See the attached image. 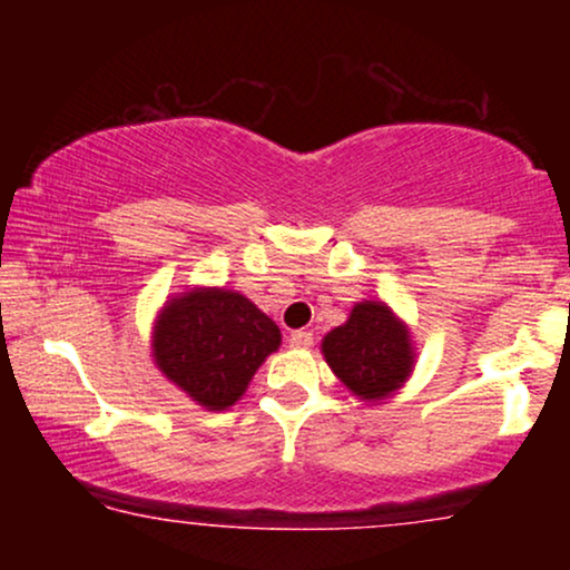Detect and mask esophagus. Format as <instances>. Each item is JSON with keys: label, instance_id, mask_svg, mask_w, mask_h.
Here are the masks:
<instances>
[{"label": "esophagus", "instance_id": "obj_1", "mask_svg": "<svg viewBox=\"0 0 570 570\" xmlns=\"http://www.w3.org/2000/svg\"><path fill=\"white\" fill-rule=\"evenodd\" d=\"M289 345H292V348H311V345H313V335H311V332H305V330L292 332V335H289Z\"/></svg>", "mask_w": 570, "mask_h": 570}]
</instances>
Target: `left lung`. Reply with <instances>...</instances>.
I'll return each mask as SVG.
<instances>
[{"label":"left lung","mask_w":570,"mask_h":570,"mask_svg":"<svg viewBox=\"0 0 570 570\" xmlns=\"http://www.w3.org/2000/svg\"><path fill=\"white\" fill-rule=\"evenodd\" d=\"M322 353L353 396L375 404L394 396L415 364L407 324L377 299L353 305L348 322L322 340Z\"/></svg>","instance_id":"left-lung-1"}]
</instances>
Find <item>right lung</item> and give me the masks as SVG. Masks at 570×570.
I'll list each match as a JSON object with an SVG mask.
<instances>
[{
  "mask_svg": "<svg viewBox=\"0 0 570 570\" xmlns=\"http://www.w3.org/2000/svg\"><path fill=\"white\" fill-rule=\"evenodd\" d=\"M281 345V330L252 299L198 286L163 305L153 356L163 375L206 410H227Z\"/></svg>",
  "mask_w": 570,
  "mask_h": 570,
  "instance_id": "add662e5",
  "label": "right lung"
}]
</instances>
